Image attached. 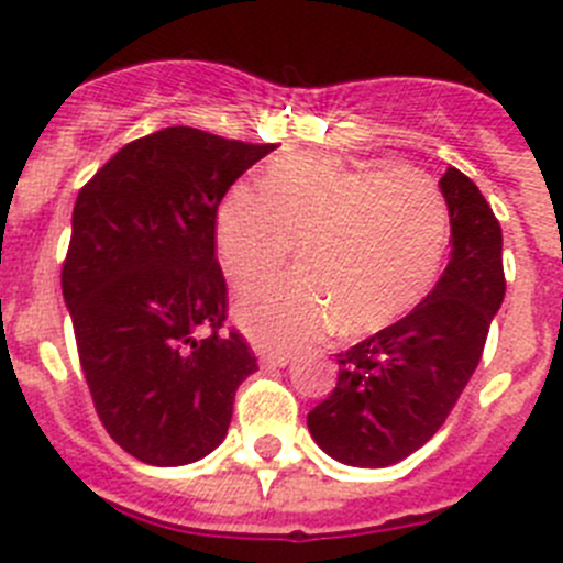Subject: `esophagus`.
<instances>
[{"mask_svg": "<svg viewBox=\"0 0 563 563\" xmlns=\"http://www.w3.org/2000/svg\"><path fill=\"white\" fill-rule=\"evenodd\" d=\"M258 365L264 367V371H277V367L288 365V356L286 354H261Z\"/></svg>", "mask_w": 563, "mask_h": 563, "instance_id": "1", "label": "esophagus"}]
</instances>
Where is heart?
Returning <instances> with one entry per match:
<instances>
[{
	"label": "heart",
	"mask_w": 563,
	"mask_h": 563,
	"mask_svg": "<svg viewBox=\"0 0 563 563\" xmlns=\"http://www.w3.org/2000/svg\"><path fill=\"white\" fill-rule=\"evenodd\" d=\"M446 236V201L428 174L321 155L269 163L258 196L234 187L214 214V250L236 291L280 269L297 242L302 269L236 305L240 327L277 354L316 343L334 323L343 334L395 323L428 297Z\"/></svg>",
	"instance_id": "obj_1"
}]
</instances>
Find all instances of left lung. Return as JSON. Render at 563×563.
I'll use <instances>...</instances> for the list:
<instances>
[{
	"label": "left lung",
	"instance_id": "left-lung-1",
	"mask_svg": "<svg viewBox=\"0 0 563 563\" xmlns=\"http://www.w3.org/2000/svg\"><path fill=\"white\" fill-rule=\"evenodd\" d=\"M452 255L433 291L406 318L338 354V387L308 413L329 457L387 468L428 444L482 360L504 302L501 225L479 187L446 168Z\"/></svg>",
	"mask_w": 563,
	"mask_h": 563
}]
</instances>
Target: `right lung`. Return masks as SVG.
Here are the masks:
<instances>
[{
	"mask_svg": "<svg viewBox=\"0 0 563 563\" xmlns=\"http://www.w3.org/2000/svg\"><path fill=\"white\" fill-rule=\"evenodd\" d=\"M272 150L179 124L130 141L78 192L62 294L100 422L141 463L207 457L258 371L242 334H220L214 214Z\"/></svg>",
	"mask_w": 563,
	"mask_h": 563,
	"instance_id": "right-lung-1",
	"label": "right lung"
}]
</instances>
